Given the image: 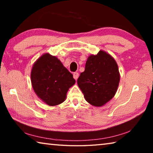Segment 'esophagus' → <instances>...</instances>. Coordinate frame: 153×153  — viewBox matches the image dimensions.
Masks as SVG:
<instances>
[{
	"instance_id": "34e87169",
	"label": "esophagus",
	"mask_w": 153,
	"mask_h": 153,
	"mask_svg": "<svg viewBox=\"0 0 153 153\" xmlns=\"http://www.w3.org/2000/svg\"><path fill=\"white\" fill-rule=\"evenodd\" d=\"M73 75H74V79H76V80H77V78H78V77H79V74L77 73V72H74Z\"/></svg>"
}]
</instances>
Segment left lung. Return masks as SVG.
<instances>
[{
    "label": "left lung",
    "instance_id": "obj_1",
    "mask_svg": "<svg viewBox=\"0 0 153 153\" xmlns=\"http://www.w3.org/2000/svg\"><path fill=\"white\" fill-rule=\"evenodd\" d=\"M120 79L118 65L109 54L100 51L87 59L77 84L88 102L101 107L113 98Z\"/></svg>",
    "mask_w": 153,
    "mask_h": 153
}]
</instances>
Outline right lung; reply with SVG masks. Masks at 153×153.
I'll use <instances>...</instances> for the list:
<instances>
[{"mask_svg": "<svg viewBox=\"0 0 153 153\" xmlns=\"http://www.w3.org/2000/svg\"><path fill=\"white\" fill-rule=\"evenodd\" d=\"M31 82L35 93L43 102L55 106L64 102L76 80L60 60L45 53L33 64Z\"/></svg>", "mask_w": 153, "mask_h": 153, "instance_id": "obj_1", "label": "right lung"}]
</instances>
